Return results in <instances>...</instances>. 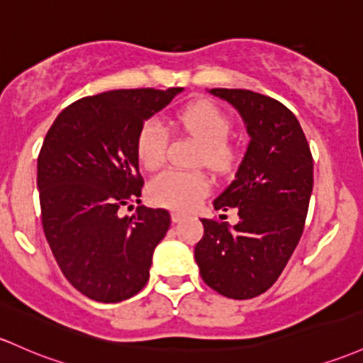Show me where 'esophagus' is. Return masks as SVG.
<instances>
[{"instance_id":"obj_1","label":"esophagus","mask_w":363,"mask_h":363,"mask_svg":"<svg viewBox=\"0 0 363 363\" xmlns=\"http://www.w3.org/2000/svg\"><path fill=\"white\" fill-rule=\"evenodd\" d=\"M184 217H186V213L177 212V210H174V212H172V220L174 222H181Z\"/></svg>"}]
</instances>
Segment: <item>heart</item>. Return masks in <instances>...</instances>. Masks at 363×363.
Here are the masks:
<instances>
[{"instance_id":"1","label":"heart","mask_w":363,"mask_h":363,"mask_svg":"<svg viewBox=\"0 0 363 363\" xmlns=\"http://www.w3.org/2000/svg\"><path fill=\"white\" fill-rule=\"evenodd\" d=\"M177 123L196 134L205 143V160L215 169H225L233 162L234 153L227 145L230 134V118L212 101H194L179 111ZM169 145V133L157 118L143 125L138 136V158L148 170L163 165ZM208 191V179L198 172L165 170L158 174L148 186L151 201L174 210H189Z\"/></svg>"}]
</instances>
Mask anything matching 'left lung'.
<instances>
[{"mask_svg": "<svg viewBox=\"0 0 363 363\" xmlns=\"http://www.w3.org/2000/svg\"><path fill=\"white\" fill-rule=\"evenodd\" d=\"M240 113L250 136L234 181L213 200L236 208L234 227L201 218L205 234L194 248L203 281L233 300L265 293L303 234L313 189L310 146L293 111L248 89H206Z\"/></svg>", "mask_w": 363, "mask_h": 363, "instance_id": "obj_1", "label": "left lung"}]
</instances>
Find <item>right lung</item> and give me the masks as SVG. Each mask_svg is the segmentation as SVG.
<instances>
[{"instance_id":"1","label":"right lung","mask_w":363,"mask_h":363,"mask_svg":"<svg viewBox=\"0 0 363 363\" xmlns=\"http://www.w3.org/2000/svg\"><path fill=\"white\" fill-rule=\"evenodd\" d=\"M184 87L118 89L77 99L55 118L38 158L43 229L63 276L94 301L141 291L157 245L170 227L165 208L121 206L141 196L138 136Z\"/></svg>"}]
</instances>
